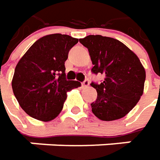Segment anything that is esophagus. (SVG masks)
<instances>
[{
	"label": "esophagus",
	"instance_id": "1",
	"mask_svg": "<svg viewBox=\"0 0 160 160\" xmlns=\"http://www.w3.org/2000/svg\"><path fill=\"white\" fill-rule=\"evenodd\" d=\"M81 86H82V88H87V87H88V86H89V81H88V80H84V81L82 82Z\"/></svg>",
	"mask_w": 160,
	"mask_h": 160
}]
</instances>
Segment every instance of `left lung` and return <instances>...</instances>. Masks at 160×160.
Wrapping results in <instances>:
<instances>
[{"label":"left lung","instance_id":"1","mask_svg":"<svg viewBox=\"0 0 160 160\" xmlns=\"http://www.w3.org/2000/svg\"><path fill=\"white\" fill-rule=\"evenodd\" d=\"M80 42L89 52L94 73L104 75L101 84L92 83L97 98L91 103L92 112L104 121L125 117L142 96L145 70L130 48L116 39L88 35Z\"/></svg>","mask_w":160,"mask_h":160}]
</instances>
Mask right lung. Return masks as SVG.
Listing matches in <instances>:
<instances>
[{
	"mask_svg": "<svg viewBox=\"0 0 160 160\" xmlns=\"http://www.w3.org/2000/svg\"><path fill=\"white\" fill-rule=\"evenodd\" d=\"M78 42L66 34H48L20 58L11 85L19 105L32 118L45 122L57 118L67 92L80 86L76 80H66L64 66L69 50Z\"/></svg>",
	"mask_w": 160,
	"mask_h": 160,
	"instance_id": "1",
	"label": "right lung"
}]
</instances>
